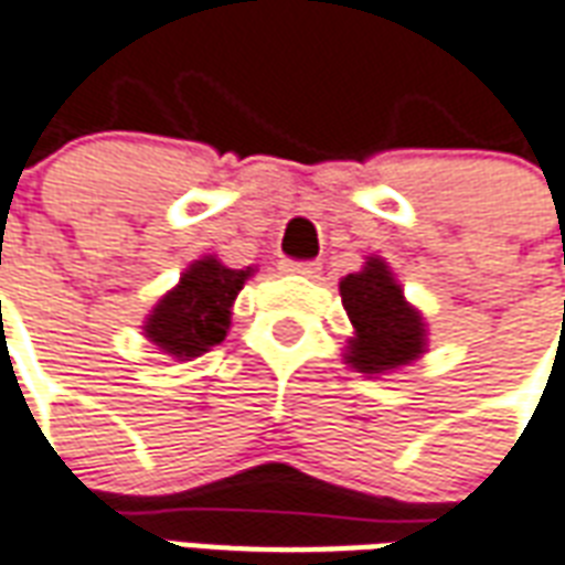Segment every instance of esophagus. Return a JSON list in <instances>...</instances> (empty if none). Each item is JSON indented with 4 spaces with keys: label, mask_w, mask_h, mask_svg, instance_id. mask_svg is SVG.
Masks as SVG:
<instances>
[{
    "label": "esophagus",
    "mask_w": 565,
    "mask_h": 565,
    "mask_svg": "<svg viewBox=\"0 0 565 565\" xmlns=\"http://www.w3.org/2000/svg\"><path fill=\"white\" fill-rule=\"evenodd\" d=\"M279 270L282 274H298V277H316L322 270V265L319 262H291V258H286V262H279Z\"/></svg>",
    "instance_id": "34e87169"
}]
</instances>
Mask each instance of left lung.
I'll use <instances>...</instances> for the list:
<instances>
[{
	"instance_id": "8db88e82",
	"label": "left lung",
	"mask_w": 565,
	"mask_h": 565,
	"mask_svg": "<svg viewBox=\"0 0 565 565\" xmlns=\"http://www.w3.org/2000/svg\"><path fill=\"white\" fill-rule=\"evenodd\" d=\"M340 298L355 328L345 364L358 373H388L422 355L427 345L422 312L403 298V288L382 258L370 255L358 274L340 279Z\"/></svg>"
}]
</instances>
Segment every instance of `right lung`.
Here are the masks:
<instances>
[{
  "label": "right lung",
  "instance_id": "1",
  "mask_svg": "<svg viewBox=\"0 0 565 565\" xmlns=\"http://www.w3.org/2000/svg\"><path fill=\"white\" fill-rule=\"evenodd\" d=\"M253 267L234 270L220 258L204 255L186 267L168 295L152 307L143 333L168 355L189 361L220 345L232 324V303Z\"/></svg>",
  "mask_w": 565,
  "mask_h": 565
}]
</instances>
